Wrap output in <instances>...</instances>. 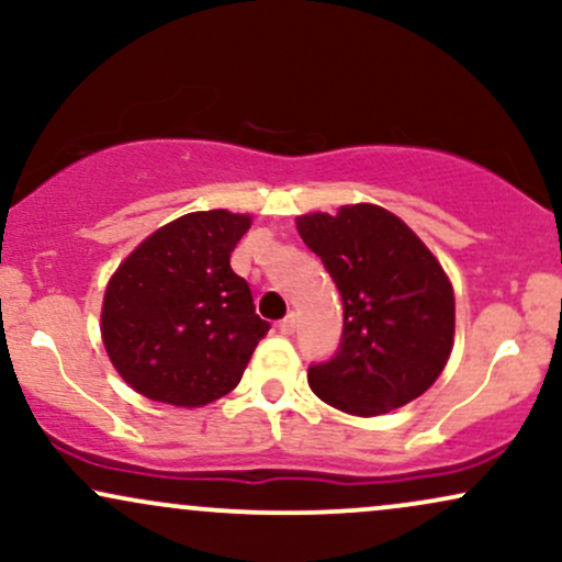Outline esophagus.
Returning <instances> with one entry per match:
<instances>
[{"instance_id":"obj_1","label":"esophagus","mask_w":562,"mask_h":562,"mask_svg":"<svg viewBox=\"0 0 562 562\" xmlns=\"http://www.w3.org/2000/svg\"><path fill=\"white\" fill-rule=\"evenodd\" d=\"M295 330H299V319H295V314H288V317L280 322V333L282 335H293Z\"/></svg>"}]
</instances>
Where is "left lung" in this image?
I'll use <instances>...</instances> for the list:
<instances>
[{"label":"left lung","instance_id":"left-lung-1","mask_svg":"<svg viewBox=\"0 0 562 562\" xmlns=\"http://www.w3.org/2000/svg\"><path fill=\"white\" fill-rule=\"evenodd\" d=\"M301 240L319 256L344 301V333L327 362L308 367L325 404L375 417L423 396L447 367L454 293L441 263L380 205L308 214Z\"/></svg>","mask_w":562,"mask_h":562}]
</instances>
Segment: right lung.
<instances>
[{
	"label": "right lung",
	"mask_w": 562,
	"mask_h": 562,
	"mask_svg": "<svg viewBox=\"0 0 562 562\" xmlns=\"http://www.w3.org/2000/svg\"><path fill=\"white\" fill-rule=\"evenodd\" d=\"M250 216L195 211L153 232L102 301V344L119 375L153 402L203 406L240 383L269 322L229 256Z\"/></svg>",
	"instance_id": "1"
}]
</instances>
